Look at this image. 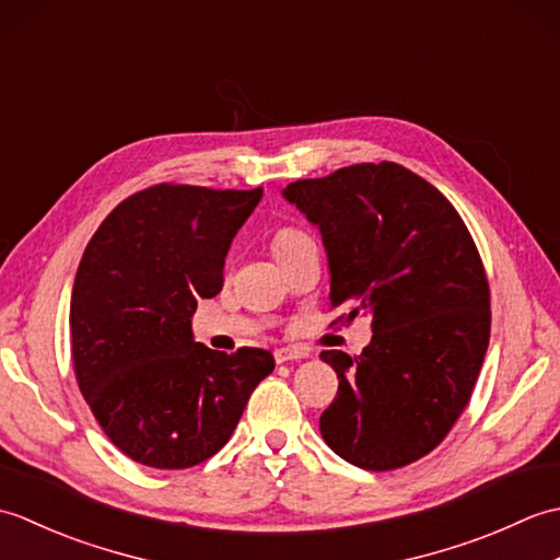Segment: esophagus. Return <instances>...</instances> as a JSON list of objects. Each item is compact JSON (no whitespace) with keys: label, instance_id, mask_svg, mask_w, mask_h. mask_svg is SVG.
Segmentation results:
<instances>
[{"label":"esophagus","instance_id":"34e87169","mask_svg":"<svg viewBox=\"0 0 560 560\" xmlns=\"http://www.w3.org/2000/svg\"><path fill=\"white\" fill-rule=\"evenodd\" d=\"M273 359H277V363L303 361V359H307V351H299V349H277V351H273Z\"/></svg>","mask_w":560,"mask_h":560}]
</instances>
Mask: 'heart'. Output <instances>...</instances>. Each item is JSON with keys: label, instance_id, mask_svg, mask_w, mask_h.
I'll use <instances>...</instances> for the list:
<instances>
[{"label": "heart", "instance_id": "obj_1", "mask_svg": "<svg viewBox=\"0 0 560 560\" xmlns=\"http://www.w3.org/2000/svg\"><path fill=\"white\" fill-rule=\"evenodd\" d=\"M301 241H305V235L301 233V231H295V229H283V231H279L277 233V237H273V253H283V249L287 247H291V245H295V243H301Z\"/></svg>", "mask_w": 560, "mask_h": 560}]
</instances>
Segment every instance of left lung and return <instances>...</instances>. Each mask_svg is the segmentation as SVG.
Returning a JSON list of instances; mask_svg holds the SVG:
<instances>
[{
  "label": "left lung",
  "mask_w": 560,
  "mask_h": 560,
  "mask_svg": "<svg viewBox=\"0 0 560 560\" xmlns=\"http://www.w3.org/2000/svg\"><path fill=\"white\" fill-rule=\"evenodd\" d=\"M281 195L323 235L331 307L373 315L359 359L323 351L339 392L319 433L361 469L416 462L459 419L489 349V281L467 225L431 183L389 161Z\"/></svg>",
  "instance_id": "left-lung-1"
}]
</instances>
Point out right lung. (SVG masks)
<instances>
[{
	"instance_id": "right-lung-1",
	"label": "right lung",
	"mask_w": 560,
	"mask_h": 560,
	"mask_svg": "<svg viewBox=\"0 0 560 560\" xmlns=\"http://www.w3.org/2000/svg\"><path fill=\"white\" fill-rule=\"evenodd\" d=\"M259 199L261 187L156 185L117 205L83 249L69 305L77 383L113 445L144 467L217 455L273 371L265 349L229 355L192 335L197 301L221 291Z\"/></svg>"
}]
</instances>
